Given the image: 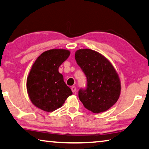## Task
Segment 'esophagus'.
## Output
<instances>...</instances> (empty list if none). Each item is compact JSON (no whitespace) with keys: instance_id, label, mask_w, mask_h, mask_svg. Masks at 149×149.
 I'll return each mask as SVG.
<instances>
[{"instance_id":"34e87169","label":"esophagus","mask_w":149,"mask_h":149,"mask_svg":"<svg viewBox=\"0 0 149 149\" xmlns=\"http://www.w3.org/2000/svg\"><path fill=\"white\" fill-rule=\"evenodd\" d=\"M71 89H72L73 93H75V91H76V87H75V86H72V87H71Z\"/></svg>"}]
</instances>
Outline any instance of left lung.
I'll return each instance as SVG.
<instances>
[{
	"instance_id": "left-lung-1",
	"label": "left lung",
	"mask_w": 149,
	"mask_h": 149,
	"mask_svg": "<svg viewBox=\"0 0 149 149\" xmlns=\"http://www.w3.org/2000/svg\"><path fill=\"white\" fill-rule=\"evenodd\" d=\"M75 58L87 82L86 89L78 92L79 100L93 113L105 112L120 97L121 84L118 73L107 58L93 50H78Z\"/></svg>"
}]
</instances>
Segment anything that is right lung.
<instances>
[{"instance_id":"right-lung-1","label":"right lung","mask_w":149,"mask_h":149,"mask_svg":"<svg viewBox=\"0 0 149 149\" xmlns=\"http://www.w3.org/2000/svg\"><path fill=\"white\" fill-rule=\"evenodd\" d=\"M65 49H51L40 55L33 64L27 78V91L35 107L46 112L61 107L69 96L70 88L58 72L59 66L69 57Z\"/></svg>"}]
</instances>
